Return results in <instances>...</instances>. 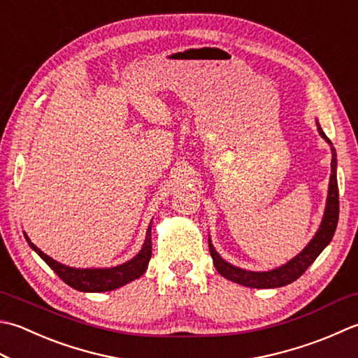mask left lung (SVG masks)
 Masks as SVG:
<instances>
[{"instance_id": "1", "label": "left lung", "mask_w": 358, "mask_h": 358, "mask_svg": "<svg viewBox=\"0 0 358 358\" xmlns=\"http://www.w3.org/2000/svg\"><path fill=\"white\" fill-rule=\"evenodd\" d=\"M318 133L321 138L331 145L332 152V161H331V178H329V189H327V200L323 219H321L320 228L312 237V241L306 245V248L296 255L289 262H285L281 267H276L268 271H251L245 270L236 265L227 262L219 253H217L214 245L211 243V237H209V251H211V257L214 262L215 270L220 273L223 278L229 279L236 284H241L245 287H251V289H278V287H284L287 284H292L293 281L303 275V273L310 267L315 259H317L321 251H323L329 243H331L335 229H337L338 223V183H337V152H335L334 145L331 143L324 131L321 130L320 124L317 121Z\"/></svg>"}]
</instances>
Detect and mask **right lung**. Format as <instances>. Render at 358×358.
<instances>
[{
  "label": "right lung",
  "instance_id": "obj_1",
  "mask_svg": "<svg viewBox=\"0 0 358 358\" xmlns=\"http://www.w3.org/2000/svg\"><path fill=\"white\" fill-rule=\"evenodd\" d=\"M24 237L29 247L37 253L43 261L54 270L63 282L68 284L73 289L79 292H88V293H101V292H111L116 290L119 287L129 284L135 279L141 278L144 271L149 267V261L152 256V222L145 233V241L143 243L139 253L131 257L130 261L124 262L116 267L108 268H74L68 267L55 261V259L45 255L38 247L31 242L29 237L24 233Z\"/></svg>",
  "mask_w": 358,
  "mask_h": 358
}]
</instances>
